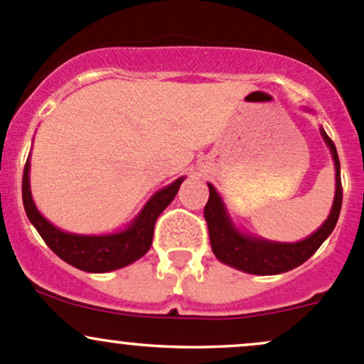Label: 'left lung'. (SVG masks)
<instances>
[{
  "label": "left lung",
  "instance_id": "left-lung-1",
  "mask_svg": "<svg viewBox=\"0 0 364 364\" xmlns=\"http://www.w3.org/2000/svg\"><path fill=\"white\" fill-rule=\"evenodd\" d=\"M321 134H323L324 141L330 146L336 171V192L333 208H331L330 216L324 221L323 227L317 232H314L305 240L294 244H277L242 235V233H239L232 227L216 190L213 188V185H209V200L204 208V218L205 223H208L213 252L220 262L235 267V269L247 274L274 275L288 272V270L307 262L314 252L319 250V246L326 240V237L333 232L340 216V209H342L340 160L335 143L330 139V136L323 129H321Z\"/></svg>",
  "mask_w": 364,
  "mask_h": 364
}]
</instances>
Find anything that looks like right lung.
<instances>
[{
    "label": "right lung",
    "instance_id": "add662e5",
    "mask_svg": "<svg viewBox=\"0 0 364 364\" xmlns=\"http://www.w3.org/2000/svg\"><path fill=\"white\" fill-rule=\"evenodd\" d=\"M183 178L176 179L167 188L160 190L151 197L146 208L141 211L137 220L125 232L113 233V235L87 237L66 233L48 223L34 205L29 190V160L24 166L22 174V202H24L26 214L34 225L41 239L45 240L50 250L70 265L85 272H112L122 269L129 263L139 259L144 252H148L153 240V228L160 213L171 204L172 198L178 193Z\"/></svg>",
    "mask_w": 364,
    "mask_h": 364
}]
</instances>
